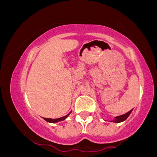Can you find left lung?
Masks as SVG:
<instances>
[{"mask_svg": "<svg viewBox=\"0 0 157 157\" xmlns=\"http://www.w3.org/2000/svg\"><path fill=\"white\" fill-rule=\"evenodd\" d=\"M131 111H132V110H131L130 111H128V113H125V114H122V115H120V116L117 117H115L114 120H112V121H111V122H117V123H119V122H121L125 121L126 119L128 117L129 115L131 114Z\"/></svg>", "mask_w": 157, "mask_h": 157, "instance_id": "8db88e82", "label": "left lung"}]
</instances>
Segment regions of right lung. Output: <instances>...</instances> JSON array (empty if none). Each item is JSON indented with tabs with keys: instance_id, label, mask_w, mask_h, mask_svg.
Segmentation results:
<instances>
[{
	"instance_id": "add662e5",
	"label": "right lung",
	"mask_w": 157,
	"mask_h": 157,
	"mask_svg": "<svg viewBox=\"0 0 157 157\" xmlns=\"http://www.w3.org/2000/svg\"><path fill=\"white\" fill-rule=\"evenodd\" d=\"M71 113V112H70ZM69 113L67 115H66L65 117H60V118H58V119H48V118H44V120H46V121H47L48 122H52V123H54V122H59V121H63V120H66V118L68 117V116L69 115Z\"/></svg>"
}]
</instances>
